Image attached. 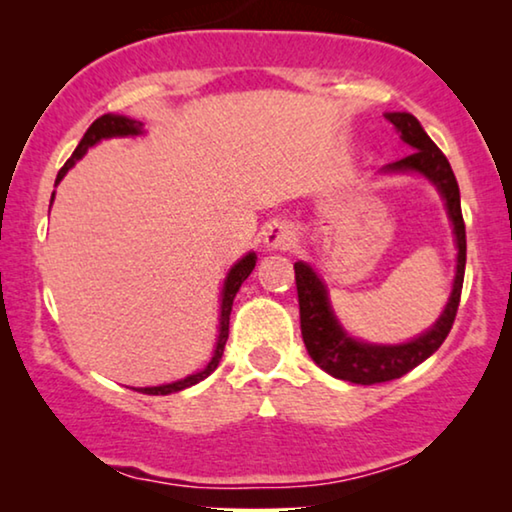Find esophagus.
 <instances>
[{
    "mask_svg": "<svg viewBox=\"0 0 512 512\" xmlns=\"http://www.w3.org/2000/svg\"><path fill=\"white\" fill-rule=\"evenodd\" d=\"M293 242H296V228L289 221H272L270 226L263 230V244L268 249H291Z\"/></svg>",
    "mask_w": 512,
    "mask_h": 512,
    "instance_id": "34e87169",
    "label": "esophagus"
}]
</instances>
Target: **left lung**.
<instances>
[{"instance_id":"left-lung-1","label":"left lung","mask_w":512,"mask_h":512,"mask_svg":"<svg viewBox=\"0 0 512 512\" xmlns=\"http://www.w3.org/2000/svg\"><path fill=\"white\" fill-rule=\"evenodd\" d=\"M384 118L394 125L412 153L396 160V163L382 167V172L419 174V177L429 179L438 188L440 198L445 200L447 216L452 221L454 242H457V270H454L452 291L450 298H447L445 310L429 331H424L408 342H401V345H377V342L356 340L342 328L331 307V300H328L324 279L317 275V270L310 263L298 261L293 265L298 286L300 331H303L307 354L328 375L354 384H377L403 377L443 345L454 324V317H457L466 270V226L464 216H461L459 186L450 163H447L443 151L426 135L422 123L408 114V111H389V114H384Z\"/></svg>"}]
</instances>
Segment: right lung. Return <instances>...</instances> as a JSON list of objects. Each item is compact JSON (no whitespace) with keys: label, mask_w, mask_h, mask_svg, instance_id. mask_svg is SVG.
<instances>
[{"label":"right lung","mask_w":512,"mask_h":512,"mask_svg":"<svg viewBox=\"0 0 512 512\" xmlns=\"http://www.w3.org/2000/svg\"><path fill=\"white\" fill-rule=\"evenodd\" d=\"M144 132V123L142 121H135V118H128V116H118V114H104L97 118V121L90 125L86 130V135L76 146L72 158L67 160L65 167L58 172V179H55V184H60L62 179H65V174L72 170L76 165V160H81L86 156L88 149H93L95 144H100L102 139H111V137H137ZM55 198V193H53ZM256 268V254L254 251H249L247 256H242L240 261H237L233 268L228 270L226 275V282H223V289H221V314H219V338H216V347H214V354L212 359L205 368L200 370V373H193L184 377V380H177V382H170V384H160V387H139L137 391H142V394H149V396H167V394H174V391H181V389H188L193 387V384H198L209 377L219 366L221 356H223V347H226V340H228V326H230V312H233V300H235V293L240 291V286L244 279L251 275V270Z\"/></svg>","instance_id":"obj_1"}]
</instances>
